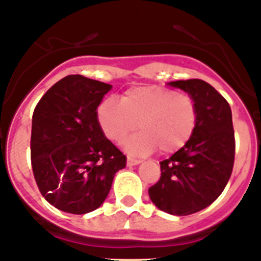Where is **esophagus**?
Returning <instances> with one entry per match:
<instances>
[{"instance_id": "esophagus-1", "label": "esophagus", "mask_w": 261, "mask_h": 261, "mask_svg": "<svg viewBox=\"0 0 261 261\" xmlns=\"http://www.w3.org/2000/svg\"><path fill=\"white\" fill-rule=\"evenodd\" d=\"M142 162L140 160H135V158L127 157V166H135V165H139Z\"/></svg>"}]
</instances>
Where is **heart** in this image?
I'll list each match as a JSON object with an SVG mask.
<instances>
[{"mask_svg": "<svg viewBox=\"0 0 261 261\" xmlns=\"http://www.w3.org/2000/svg\"><path fill=\"white\" fill-rule=\"evenodd\" d=\"M96 119L108 139L119 143L136 128L123 147L130 154L143 155L158 148L162 154L177 152L189 142L198 122L192 96L160 86L131 87L121 97H106L96 108Z\"/></svg>", "mask_w": 261, "mask_h": 261, "instance_id": "obj_1", "label": "heart"}]
</instances>
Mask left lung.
<instances>
[{"instance_id":"left-lung-1","label":"left lung","mask_w":261,"mask_h":261,"mask_svg":"<svg viewBox=\"0 0 261 261\" xmlns=\"http://www.w3.org/2000/svg\"><path fill=\"white\" fill-rule=\"evenodd\" d=\"M188 92L198 109L192 139L160 162L161 177L148 189L160 210L177 216L198 213L221 194L234 164V130L228 101L202 80L169 82Z\"/></svg>"}]
</instances>
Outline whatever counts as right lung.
<instances>
[{"label":"right lung","mask_w":261,"mask_h":261,"mask_svg":"<svg viewBox=\"0 0 261 261\" xmlns=\"http://www.w3.org/2000/svg\"><path fill=\"white\" fill-rule=\"evenodd\" d=\"M112 85L70 74L46 91L32 117L33 175L46 201L68 214L91 213L108 196L126 155L106 138L96 108Z\"/></svg>","instance_id":"add662e5"}]
</instances>
